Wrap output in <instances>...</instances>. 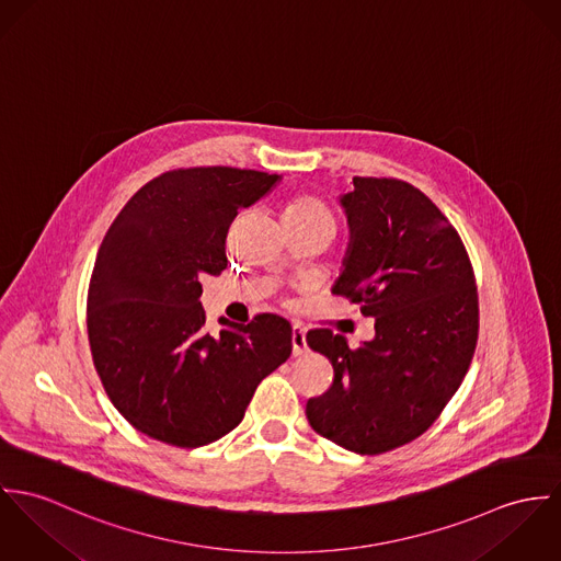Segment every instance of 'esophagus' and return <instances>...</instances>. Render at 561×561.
Instances as JSON below:
<instances>
[{"label":"esophagus","instance_id":"1","mask_svg":"<svg viewBox=\"0 0 561 561\" xmlns=\"http://www.w3.org/2000/svg\"><path fill=\"white\" fill-rule=\"evenodd\" d=\"M306 351H308L306 329L299 327V324H295V327H293V353H295V357H299V355H304Z\"/></svg>","mask_w":561,"mask_h":561}]
</instances>
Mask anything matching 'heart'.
Listing matches in <instances>:
<instances>
[{
  "instance_id": "b5f03b06",
  "label": "heart",
  "mask_w": 561,
  "mask_h": 561,
  "mask_svg": "<svg viewBox=\"0 0 561 561\" xmlns=\"http://www.w3.org/2000/svg\"><path fill=\"white\" fill-rule=\"evenodd\" d=\"M284 226H322L335 232V215L320 197L311 193H297L284 208Z\"/></svg>"
}]
</instances>
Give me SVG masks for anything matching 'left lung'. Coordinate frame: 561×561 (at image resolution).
Here are the masks:
<instances>
[{"instance_id": "8db88e82", "label": "left lung", "mask_w": 561, "mask_h": 561, "mask_svg": "<svg viewBox=\"0 0 561 561\" xmlns=\"http://www.w3.org/2000/svg\"><path fill=\"white\" fill-rule=\"evenodd\" d=\"M342 197L351 245L333 295L374 318V340L351 348L331 329L308 344L333 366L306 415L324 438L382 454L424 435L471 366L480 306L465 243L435 202L398 179L355 176Z\"/></svg>"}]
</instances>
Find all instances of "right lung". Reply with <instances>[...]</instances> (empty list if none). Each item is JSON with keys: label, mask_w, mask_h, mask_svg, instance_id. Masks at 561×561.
<instances>
[{"label": "right lung", "mask_w": 561, "mask_h": 561, "mask_svg": "<svg viewBox=\"0 0 561 561\" xmlns=\"http://www.w3.org/2000/svg\"><path fill=\"white\" fill-rule=\"evenodd\" d=\"M277 181L224 165L170 170L110 226L88 288V340L112 404L139 433L176 447L208 445L241 424L260 380L290 357L286 318H224L213 335L199 304V277L228 264L239 208Z\"/></svg>", "instance_id": "right-lung-1"}]
</instances>
